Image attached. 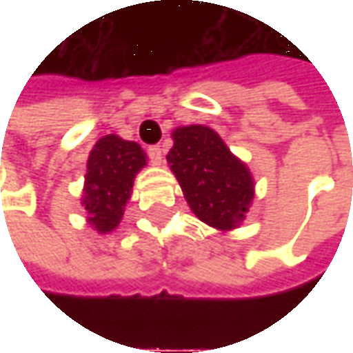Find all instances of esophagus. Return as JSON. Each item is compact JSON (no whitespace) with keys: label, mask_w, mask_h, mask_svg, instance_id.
Instances as JSON below:
<instances>
[{"label":"esophagus","mask_w":353,"mask_h":353,"mask_svg":"<svg viewBox=\"0 0 353 353\" xmlns=\"http://www.w3.org/2000/svg\"><path fill=\"white\" fill-rule=\"evenodd\" d=\"M147 154H149V159L153 164H161L162 162V149L159 145H153L147 149Z\"/></svg>","instance_id":"obj_1"}]
</instances>
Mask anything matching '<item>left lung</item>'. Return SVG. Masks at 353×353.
Instances as JSON below:
<instances>
[{
  "mask_svg": "<svg viewBox=\"0 0 353 353\" xmlns=\"http://www.w3.org/2000/svg\"><path fill=\"white\" fill-rule=\"evenodd\" d=\"M166 159L200 221L221 230L244 221L253 200L252 174L212 128L202 124L176 128Z\"/></svg>",
  "mask_w": 353,
  "mask_h": 353,
  "instance_id": "8db88e82",
  "label": "left lung"
}]
</instances>
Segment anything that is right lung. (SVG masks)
Masks as SVG:
<instances>
[{
	"mask_svg": "<svg viewBox=\"0 0 353 353\" xmlns=\"http://www.w3.org/2000/svg\"><path fill=\"white\" fill-rule=\"evenodd\" d=\"M143 166L145 153L136 141L109 134L94 145L88 157L83 206L88 223L98 232H109L121 223L134 177Z\"/></svg>",
	"mask_w": 353,
	"mask_h": 353,
	"instance_id": "1",
	"label": "right lung"
}]
</instances>
